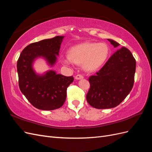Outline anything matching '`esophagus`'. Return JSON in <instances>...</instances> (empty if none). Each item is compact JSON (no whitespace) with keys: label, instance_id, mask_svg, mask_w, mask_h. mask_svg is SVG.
I'll use <instances>...</instances> for the list:
<instances>
[{"label":"esophagus","instance_id":"obj_1","mask_svg":"<svg viewBox=\"0 0 152 152\" xmlns=\"http://www.w3.org/2000/svg\"><path fill=\"white\" fill-rule=\"evenodd\" d=\"M83 78H84V76L81 74H78L75 76V79H77V80L82 79H83Z\"/></svg>","mask_w":152,"mask_h":152}]
</instances>
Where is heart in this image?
Instances as JSON below:
<instances>
[{
	"instance_id": "1",
	"label": "heart",
	"mask_w": 152,
	"mask_h": 152,
	"mask_svg": "<svg viewBox=\"0 0 152 152\" xmlns=\"http://www.w3.org/2000/svg\"><path fill=\"white\" fill-rule=\"evenodd\" d=\"M109 54L110 48L107 44L87 42L70 48L68 50V57L63 58V61L66 65H70L72 62L82 63L85 70L93 72L104 65Z\"/></svg>"
}]
</instances>
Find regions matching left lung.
<instances>
[{"label": "left lung", "mask_w": 152, "mask_h": 152, "mask_svg": "<svg viewBox=\"0 0 152 152\" xmlns=\"http://www.w3.org/2000/svg\"><path fill=\"white\" fill-rule=\"evenodd\" d=\"M108 40L114 48L120 45L112 39ZM135 72L136 60L130 50L124 47L117 50L95 75L89 78L87 102L98 109L117 107L132 89Z\"/></svg>", "instance_id": "1"}]
</instances>
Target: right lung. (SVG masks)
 <instances>
[{"label":"right lung","instance_id":"1","mask_svg":"<svg viewBox=\"0 0 152 152\" xmlns=\"http://www.w3.org/2000/svg\"><path fill=\"white\" fill-rule=\"evenodd\" d=\"M64 36L44 39L29 44L22 50L17 62L18 82L21 93L34 107L53 110L61 107L66 98L67 87L73 81V76L66 77L49 70L38 75L32 67L36 58H44L50 66L56 62Z\"/></svg>","mask_w":152,"mask_h":152}]
</instances>
